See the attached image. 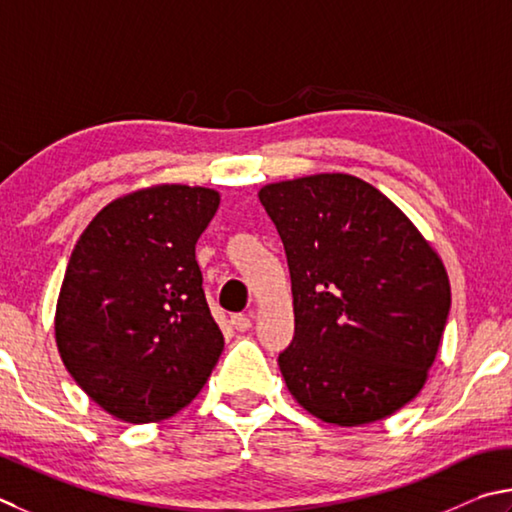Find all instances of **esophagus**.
<instances>
[{
	"label": "esophagus",
	"mask_w": 512,
	"mask_h": 512,
	"mask_svg": "<svg viewBox=\"0 0 512 512\" xmlns=\"http://www.w3.org/2000/svg\"><path fill=\"white\" fill-rule=\"evenodd\" d=\"M231 326L238 330V333H247V330L251 328V317L247 315H233L231 317Z\"/></svg>",
	"instance_id": "1"
}]
</instances>
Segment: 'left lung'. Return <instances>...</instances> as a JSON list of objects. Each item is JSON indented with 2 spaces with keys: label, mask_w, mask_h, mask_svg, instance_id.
Wrapping results in <instances>:
<instances>
[{
  "label": "left lung",
  "mask_w": 512,
  "mask_h": 512,
  "mask_svg": "<svg viewBox=\"0 0 512 512\" xmlns=\"http://www.w3.org/2000/svg\"><path fill=\"white\" fill-rule=\"evenodd\" d=\"M288 256L292 344L279 369L324 423L369 425L414 400L450 315L434 247L378 188L344 173L258 191Z\"/></svg>",
  "instance_id": "obj_1"
}]
</instances>
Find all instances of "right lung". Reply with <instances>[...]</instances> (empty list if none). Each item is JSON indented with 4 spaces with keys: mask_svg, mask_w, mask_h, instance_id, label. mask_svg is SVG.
I'll return each mask as SVG.
<instances>
[{
    "mask_svg": "<svg viewBox=\"0 0 512 512\" xmlns=\"http://www.w3.org/2000/svg\"><path fill=\"white\" fill-rule=\"evenodd\" d=\"M220 206L204 186L159 184L96 213L71 251L56 344L71 378L125 423L184 409L224 348L195 242Z\"/></svg>",
    "mask_w": 512,
    "mask_h": 512,
    "instance_id": "right-lung-1",
    "label": "right lung"
}]
</instances>
